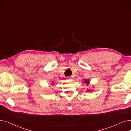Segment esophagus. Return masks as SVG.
Returning a JSON list of instances; mask_svg holds the SVG:
<instances>
[{"instance_id":"esophagus-1","label":"esophagus","mask_w":131,"mask_h":131,"mask_svg":"<svg viewBox=\"0 0 131 131\" xmlns=\"http://www.w3.org/2000/svg\"><path fill=\"white\" fill-rule=\"evenodd\" d=\"M66 80H67V81H68L69 82H71V81L73 80V79H72V78H70V77H67Z\"/></svg>"}]
</instances>
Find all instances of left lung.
Here are the masks:
<instances>
[{
	"instance_id": "8db88e82",
	"label": "left lung",
	"mask_w": 131,
	"mask_h": 131,
	"mask_svg": "<svg viewBox=\"0 0 131 131\" xmlns=\"http://www.w3.org/2000/svg\"><path fill=\"white\" fill-rule=\"evenodd\" d=\"M89 82H90V81L88 80H84V83H86L87 85H88L89 84ZM87 92H90V90H89V89H87ZM91 92H92V91H91Z\"/></svg>"
}]
</instances>
